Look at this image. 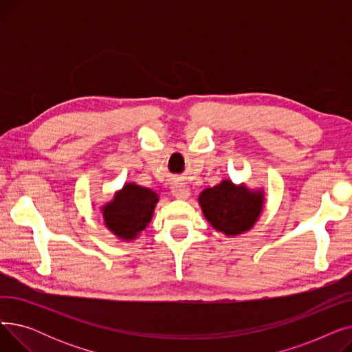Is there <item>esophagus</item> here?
I'll list each match as a JSON object with an SVG mask.
<instances>
[{"mask_svg": "<svg viewBox=\"0 0 352 352\" xmlns=\"http://www.w3.org/2000/svg\"><path fill=\"white\" fill-rule=\"evenodd\" d=\"M173 194L179 199H187L190 197V188L182 184H175L173 186Z\"/></svg>", "mask_w": 352, "mask_h": 352, "instance_id": "obj_1", "label": "esophagus"}]
</instances>
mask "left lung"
I'll return each mask as SVG.
<instances>
[{
  "label": "left lung",
  "mask_w": 352,
  "mask_h": 352,
  "mask_svg": "<svg viewBox=\"0 0 352 352\" xmlns=\"http://www.w3.org/2000/svg\"><path fill=\"white\" fill-rule=\"evenodd\" d=\"M261 192H251L247 187H236L223 181L199 195V206L208 223L227 235H236L250 230L263 210Z\"/></svg>",
  "instance_id": "left-lung-1"
}]
</instances>
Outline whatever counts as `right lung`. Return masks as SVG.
<instances>
[{
    "label": "right lung",
    "instance_id": "1",
    "mask_svg": "<svg viewBox=\"0 0 352 352\" xmlns=\"http://www.w3.org/2000/svg\"><path fill=\"white\" fill-rule=\"evenodd\" d=\"M158 195L135 184L126 186L116 194L113 202L104 208L105 226L122 239H133L151 221Z\"/></svg>",
    "mask_w": 352,
    "mask_h": 352
}]
</instances>
